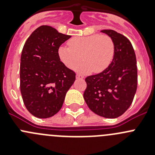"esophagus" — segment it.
<instances>
[{
    "mask_svg": "<svg viewBox=\"0 0 155 155\" xmlns=\"http://www.w3.org/2000/svg\"><path fill=\"white\" fill-rule=\"evenodd\" d=\"M76 78H77V79H83L84 76H82V75L79 74V73H77V74H76Z\"/></svg>",
    "mask_w": 155,
    "mask_h": 155,
    "instance_id": "obj_1",
    "label": "esophagus"
}]
</instances>
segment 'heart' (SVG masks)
Instances as JSON below:
<instances>
[{"instance_id":"b5f03b06","label":"heart","mask_w":155,"mask_h":155,"mask_svg":"<svg viewBox=\"0 0 155 155\" xmlns=\"http://www.w3.org/2000/svg\"><path fill=\"white\" fill-rule=\"evenodd\" d=\"M68 44L69 47L61 46L58 48V54L61 61L72 70L83 59L85 62L77 68L79 71L86 73L94 70L95 73H101L113 60L115 46L112 38L107 35L75 37L69 40Z\"/></svg>"}]
</instances>
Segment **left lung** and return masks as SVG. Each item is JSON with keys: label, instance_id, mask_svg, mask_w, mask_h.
Wrapping results in <instances>:
<instances>
[{"label": "left lung", "instance_id": "1", "mask_svg": "<svg viewBox=\"0 0 155 155\" xmlns=\"http://www.w3.org/2000/svg\"><path fill=\"white\" fill-rule=\"evenodd\" d=\"M115 46L113 60L107 69L87 76L84 99L89 109L100 116L115 118L130 107L137 88L135 51L130 40L113 30H103Z\"/></svg>", "mask_w": 155, "mask_h": 155}]
</instances>
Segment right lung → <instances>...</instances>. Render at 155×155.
<instances>
[{
	"label": "right lung",
	"instance_id": "right-lung-1",
	"mask_svg": "<svg viewBox=\"0 0 155 155\" xmlns=\"http://www.w3.org/2000/svg\"><path fill=\"white\" fill-rule=\"evenodd\" d=\"M71 36L42 25L26 40L20 64V90L23 102L34 116L47 118L62 107L76 73L61 61L58 50Z\"/></svg>",
	"mask_w": 155,
	"mask_h": 155
}]
</instances>
